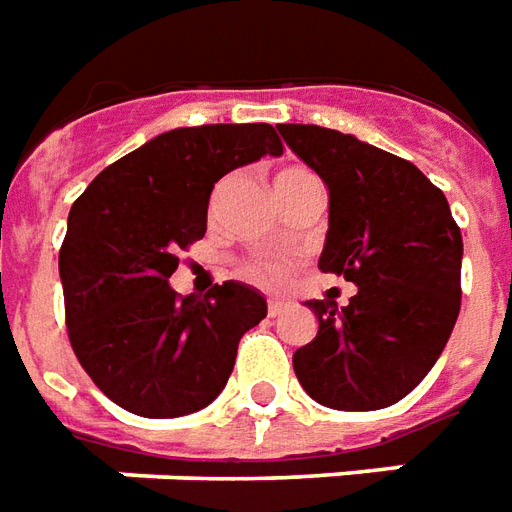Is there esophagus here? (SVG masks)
<instances>
[{"instance_id":"obj_1","label":"esophagus","mask_w":512,"mask_h":512,"mask_svg":"<svg viewBox=\"0 0 512 512\" xmlns=\"http://www.w3.org/2000/svg\"><path fill=\"white\" fill-rule=\"evenodd\" d=\"M285 310H288V304H285V301H279V299L268 301V318H279Z\"/></svg>"}]
</instances>
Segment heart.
I'll return each instance as SVG.
<instances>
[{"mask_svg":"<svg viewBox=\"0 0 512 512\" xmlns=\"http://www.w3.org/2000/svg\"><path fill=\"white\" fill-rule=\"evenodd\" d=\"M301 172H310V169H282L277 175V180H274V186H279V183H285V180L290 178H296ZM290 271H293V263H290V260H282V257H260V260H249L244 266L246 277L257 279V282H263V285H279V282H285V279L290 277Z\"/></svg>","mask_w":512,"mask_h":512,"instance_id":"heart-1","label":"heart"}]
</instances>
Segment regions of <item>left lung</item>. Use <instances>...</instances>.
Segmentation results:
<instances>
[{
	"label": "left lung",
	"instance_id": "left-lung-1",
	"mask_svg": "<svg viewBox=\"0 0 512 512\" xmlns=\"http://www.w3.org/2000/svg\"><path fill=\"white\" fill-rule=\"evenodd\" d=\"M329 186L323 274L354 282L348 307L310 301L315 340L293 354L304 392L337 411H376L428 376L461 312V227L411 161L321 126H277Z\"/></svg>",
	"mask_w": 512,
	"mask_h": 512
}]
</instances>
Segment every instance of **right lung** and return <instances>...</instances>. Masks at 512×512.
<instances>
[{"instance_id": "obj_1", "label": "right lung", "mask_w": 512, "mask_h": 512, "mask_svg": "<svg viewBox=\"0 0 512 512\" xmlns=\"http://www.w3.org/2000/svg\"><path fill=\"white\" fill-rule=\"evenodd\" d=\"M266 153H282L268 123L175 128L117 158L73 202L60 246L68 340L93 384L131 414L208 406L241 337L266 318V299L241 282L205 299L167 282L205 235L213 183Z\"/></svg>"}]
</instances>
